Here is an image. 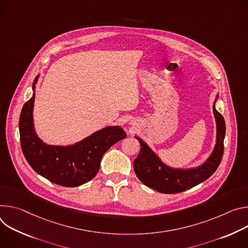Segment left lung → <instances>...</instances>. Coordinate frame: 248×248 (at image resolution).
I'll use <instances>...</instances> for the list:
<instances>
[{"instance_id":"8db88e82","label":"left lung","mask_w":248,"mask_h":248,"mask_svg":"<svg viewBox=\"0 0 248 248\" xmlns=\"http://www.w3.org/2000/svg\"><path fill=\"white\" fill-rule=\"evenodd\" d=\"M217 98L218 93L213 105L217 126L216 144L209 157L196 168L175 169L168 166L146 142L135 136L141 145V150L139 155L134 160V170L136 175L146 186L160 193H179L207 180L216 171L223 157L226 135L225 119L217 111L215 106Z\"/></svg>"}]
</instances>
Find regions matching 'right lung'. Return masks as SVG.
Instances as JSON below:
<instances>
[{"instance_id": "add662e5", "label": "right lung", "mask_w": 248, "mask_h": 248, "mask_svg": "<svg viewBox=\"0 0 248 248\" xmlns=\"http://www.w3.org/2000/svg\"><path fill=\"white\" fill-rule=\"evenodd\" d=\"M36 76L32 96L23 105L19 117L22 153L31 167L51 182L65 187H76L93 179L99 170L105 152L126 138L120 126L104 127L73 145L56 146L44 143L36 133L33 120Z\"/></svg>"}]
</instances>
